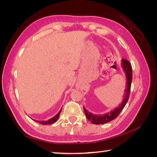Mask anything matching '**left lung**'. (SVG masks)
<instances>
[{"label":"left lung","instance_id":"8db88e82","mask_svg":"<svg viewBox=\"0 0 157 157\" xmlns=\"http://www.w3.org/2000/svg\"><path fill=\"white\" fill-rule=\"evenodd\" d=\"M121 66L122 67H123L124 74H125L127 79L126 88L125 90H124V94L123 96L124 98L123 101H122L121 104L119 105L118 107H116L113 110L111 111L110 112L102 114V115L93 114L92 113L89 112V111H87L86 109L84 107V111L86 118L88 119L91 123L95 124H101L109 123V122L114 120L116 117H118V116L121 112V111L123 109L124 106L126 105L127 101L129 100L130 89H131V84L132 81V68L131 63H129V62L124 59H122Z\"/></svg>","mask_w":157,"mask_h":157}]
</instances>
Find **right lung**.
I'll use <instances>...</instances> for the list:
<instances>
[{"label": "right lung", "instance_id": "1", "mask_svg": "<svg viewBox=\"0 0 157 157\" xmlns=\"http://www.w3.org/2000/svg\"><path fill=\"white\" fill-rule=\"evenodd\" d=\"M62 109H61L60 111H59V113H57L56 115H55L54 117H53V118L49 119V120H48V121H36V120H34V121L37 122V123L42 124H50L54 123H55V122L57 121V119L59 118V114L61 113V111H62Z\"/></svg>", "mask_w": 157, "mask_h": 157}]
</instances>
